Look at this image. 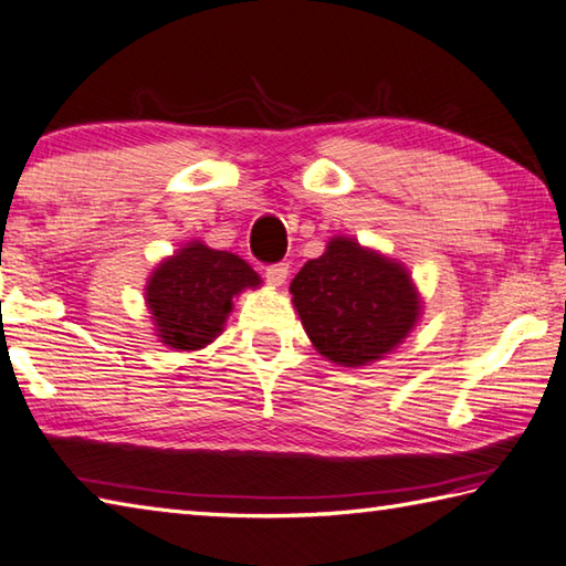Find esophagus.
Wrapping results in <instances>:
<instances>
[{"mask_svg": "<svg viewBox=\"0 0 566 566\" xmlns=\"http://www.w3.org/2000/svg\"><path fill=\"white\" fill-rule=\"evenodd\" d=\"M287 269H291V265L283 261L269 265V269H265V281H269L271 285H283L287 279Z\"/></svg>", "mask_w": 566, "mask_h": 566, "instance_id": "1", "label": "esophagus"}]
</instances>
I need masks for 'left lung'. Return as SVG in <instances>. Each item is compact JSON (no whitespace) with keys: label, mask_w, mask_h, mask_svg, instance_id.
Returning a JSON list of instances; mask_svg holds the SVG:
<instances>
[{"label":"left lung","mask_w":566,"mask_h":566,"mask_svg":"<svg viewBox=\"0 0 566 566\" xmlns=\"http://www.w3.org/2000/svg\"><path fill=\"white\" fill-rule=\"evenodd\" d=\"M293 305L319 355L339 367L377 361L403 343L421 301L401 263L355 239H329L291 283Z\"/></svg>","instance_id":"left-lung-1"}]
</instances>
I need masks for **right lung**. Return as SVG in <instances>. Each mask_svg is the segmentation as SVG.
<instances>
[{
  "label": "right lung",
  "instance_id": "obj_1",
  "mask_svg": "<svg viewBox=\"0 0 566 566\" xmlns=\"http://www.w3.org/2000/svg\"><path fill=\"white\" fill-rule=\"evenodd\" d=\"M261 279L237 253L189 241L157 265L145 287L159 343L201 349L221 335L233 297Z\"/></svg>",
  "mask_w": 566,
  "mask_h": 566
}]
</instances>
